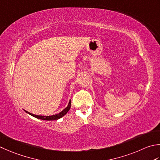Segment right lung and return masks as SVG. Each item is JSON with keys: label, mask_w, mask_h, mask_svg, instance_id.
<instances>
[{"label": "right lung", "mask_w": 160, "mask_h": 160, "mask_svg": "<svg viewBox=\"0 0 160 160\" xmlns=\"http://www.w3.org/2000/svg\"><path fill=\"white\" fill-rule=\"evenodd\" d=\"M71 108V100L69 101V102H68V104L67 105V107L66 108L64 109H63L62 112H59V114H54V115H52V116H41V115H36V114H34L32 113H30V112H28L26 110H24L25 112H26V113L29 114L30 115L32 116V117H35L37 118H39V119H42V120H45V121H54V120H58L59 118H62L63 116H64L67 113L69 110Z\"/></svg>", "instance_id": "add662e5"}]
</instances>
